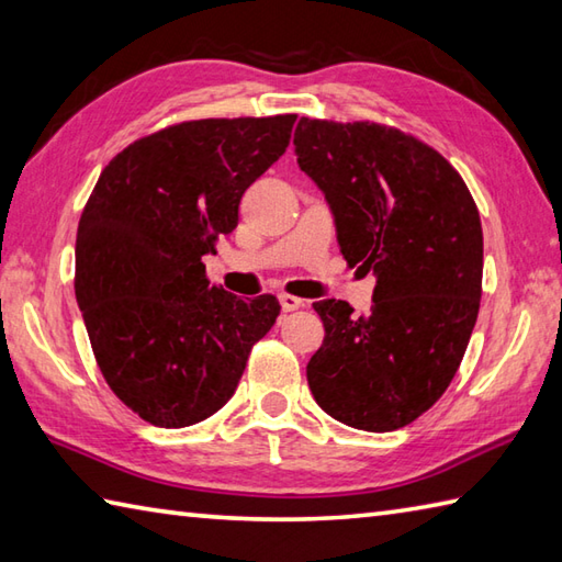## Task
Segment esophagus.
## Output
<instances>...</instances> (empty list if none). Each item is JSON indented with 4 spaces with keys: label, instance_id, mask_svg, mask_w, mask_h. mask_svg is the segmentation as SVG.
Listing matches in <instances>:
<instances>
[{
    "label": "esophagus",
    "instance_id": "34e87169",
    "mask_svg": "<svg viewBox=\"0 0 562 562\" xmlns=\"http://www.w3.org/2000/svg\"><path fill=\"white\" fill-rule=\"evenodd\" d=\"M279 301H281L283 313H293V311H297V307H303V305H305L303 297L291 295V293H281V295H279Z\"/></svg>",
    "mask_w": 562,
    "mask_h": 562
}]
</instances>
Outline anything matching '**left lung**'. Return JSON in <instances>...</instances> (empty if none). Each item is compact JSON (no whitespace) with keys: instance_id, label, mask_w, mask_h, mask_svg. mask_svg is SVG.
I'll use <instances>...</instances> for the list:
<instances>
[{"instance_id":"1","label":"left lung","mask_w":562,"mask_h":562,"mask_svg":"<svg viewBox=\"0 0 562 562\" xmlns=\"http://www.w3.org/2000/svg\"><path fill=\"white\" fill-rule=\"evenodd\" d=\"M297 165L335 215L351 267L373 271L369 315L317 301L325 339L311 363L315 403L366 431L407 427L461 366L483 295V225L461 175L391 125L301 119Z\"/></svg>"}]
</instances>
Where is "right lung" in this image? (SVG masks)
Masks as SVG:
<instances>
[{
	"instance_id": "add662e5",
	"label": "right lung",
	"mask_w": 562,
	"mask_h": 562,
	"mask_svg": "<svg viewBox=\"0 0 562 562\" xmlns=\"http://www.w3.org/2000/svg\"><path fill=\"white\" fill-rule=\"evenodd\" d=\"M295 113L203 119L131 143L101 171L75 245V295L104 381L155 427L196 425L233 397L281 305L205 277L243 193L285 153Z\"/></svg>"
}]
</instances>
